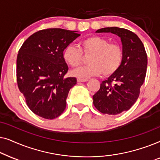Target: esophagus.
I'll use <instances>...</instances> for the list:
<instances>
[{"label":"esophagus","instance_id":"1","mask_svg":"<svg viewBox=\"0 0 160 160\" xmlns=\"http://www.w3.org/2000/svg\"><path fill=\"white\" fill-rule=\"evenodd\" d=\"M88 81L87 78H77V82H86Z\"/></svg>","mask_w":160,"mask_h":160}]
</instances>
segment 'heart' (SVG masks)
I'll list each match as a JSON object with an SVG mask.
<instances>
[{
    "instance_id": "heart-1",
    "label": "heart",
    "mask_w": 160,
    "mask_h": 160,
    "mask_svg": "<svg viewBox=\"0 0 160 160\" xmlns=\"http://www.w3.org/2000/svg\"><path fill=\"white\" fill-rule=\"evenodd\" d=\"M78 48L70 44L65 47L62 57L70 66L76 68L83 61V54L89 55V65L74 70L71 74L80 78H87L101 75L109 76L121 67L124 53L121 46L109 43L108 39L100 36H92L79 42Z\"/></svg>"
}]
</instances>
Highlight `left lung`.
I'll return each mask as SVG.
<instances>
[{"label": "left lung", "instance_id": "left-lung-1", "mask_svg": "<svg viewBox=\"0 0 160 160\" xmlns=\"http://www.w3.org/2000/svg\"><path fill=\"white\" fill-rule=\"evenodd\" d=\"M96 32L116 34L122 43L124 58L121 67L102 82L100 89L93 95V104L100 112L117 115L128 111L138 98L146 78L147 54L141 39L130 30L111 27Z\"/></svg>", "mask_w": 160, "mask_h": 160}]
</instances>
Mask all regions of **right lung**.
Here are the masks:
<instances>
[{"label":"right lung","instance_id":"obj_1","mask_svg":"<svg viewBox=\"0 0 160 160\" xmlns=\"http://www.w3.org/2000/svg\"><path fill=\"white\" fill-rule=\"evenodd\" d=\"M77 31L48 28L31 35L17 58V82L26 103L35 114L53 119L63 113L74 77L65 78L68 66L63 59L65 47L80 36Z\"/></svg>","mask_w":160,"mask_h":160}]
</instances>
